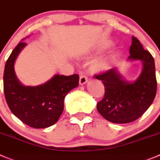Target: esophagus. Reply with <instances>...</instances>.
I'll list each match as a JSON object with an SVG mask.
<instances>
[{"label": "esophagus", "instance_id": "34e87169", "mask_svg": "<svg viewBox=\"0 0 160 160\" xmlns=\"http://www.w3.org/2000/svg\"><path fill=\"white\" fill-rule=\"evenodd\" d=\"M88 78L84 73L83 72H80V85H83L88 82Z\"/></svg>", "mask_w": 160, "mask_h": 160}]
</instances>
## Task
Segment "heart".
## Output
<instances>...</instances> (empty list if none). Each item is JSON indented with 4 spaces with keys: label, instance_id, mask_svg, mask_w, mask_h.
I'll list each match as a JSON object with an SVG mask.
<instances>
[{
    "label": "heart",
    "instance_id": "heart-1",
    "mask_svg": "<svg viewBox=\"0 0 160 160\" xmlns=\"http://www.w3.org/2000/svg\"><path fill=\"white\" fill-rule=\"evenodd\" d=\"M112 44V41H108L107 43H105V46H104V48H108ZM116 55H117V54L116 52H113V53L104 57L102 59L98 61V62L96 63V66H97V68H99V69H108L112 64L113 62L115 61V59L116 58Z\"/></svg>",
    "mask_w": 160,
    "mask_h": 160
}]
</instances>
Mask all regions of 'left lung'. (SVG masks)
Listing matches in <instances>:
<instances>
[{
  "mask_svg": "<svg viewBox=\"0 0 160 160\" xmlns=\"http://www.w3.org/2000/svg\"><path fill=\"white\" fill-rule=\"evenodd\" d=\"M129 61H141L142 73L134 81L124 80L116 68H112L94 77L102 80L105 95L98 102V112L108 121L128 123L138 119L154 101L157 89L155 62L149 52L136 37H132Z\"/></svg>",
  "mask_w": 160,
  "mask_h": 160,
  "instance_id": "1",
  "label": "left lung"
}]
</instances>
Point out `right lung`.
<instances>
[{
	"mask_svg": "<svg viewBox=\"0 0 160 160\" xmlns=\"http://www.w3.org/2000/svg\"><path fill=\"white\" fill-rule=\"evenodd\" d=\"M26 43L21 41L6 62L4 92L6 102L17 118L33 128H46L55 124L64 109L66 94L79 85V76L55 75L38 86H24L15 75L14 64Z\"/></svg>",
	"mask_w": 160,
	"mask_h": 160,
	"instance_id": "add662e5",
	"label": "right lung"
}]
</instances>
